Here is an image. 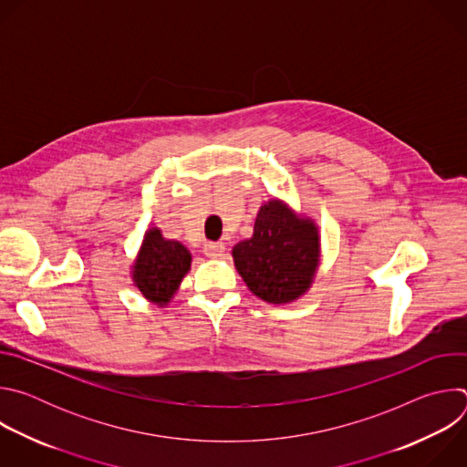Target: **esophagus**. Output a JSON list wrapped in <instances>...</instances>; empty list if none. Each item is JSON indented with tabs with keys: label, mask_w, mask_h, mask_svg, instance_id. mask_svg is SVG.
Returning a JSON list of instances; mask_svg holds the SVG:
<instances>
[{
	"label": "esophagus",
	"mask_w": 467,
	"mask_h": 467,
	"mask_svg": "<svg viewBox=\"0 0 467 467\" xmlns=\"http://www.w3.org/2000/svg\"><path fill=\"white\" fill-rule=\"evenodd\" d=\"M203 251H205V254H207L209 258H218V256L223 254L225 244H222V242H207L205 247H203Z\"/></svg>",
	"instance_id": "34e87169"
}]
</instances>
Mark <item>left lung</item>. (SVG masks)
Masks as SVG:
<instances>
[{
  "instance_id": "1",
  "label": "left lung",
  "mask_w": 467,
  "mask_h": 467,
  "mask_svg": "<svg viewBox=\"0 0 467 467\" xmlns=\"http://www.w3.org/2000/svg\"><path fill=\"white\" fill-rule=\"evenodd\" d=\"M238 274L265 303L299 299L312 285L319 264V234L310 218L270 199L256 214L253 236L233 247Z\"/></svg>"
}]
</instances>
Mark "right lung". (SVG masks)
Here are the masks:
<instances>
[{
	"label": "right lung",
	"mask_w": 467,
	"mask_h": 467,
	"mask_svg": "<svg viewBox=\"0 0 467 467\" xmlns=\"http://www.w3.org/2000/svg\"><path fill=\"white\" fill-rule=\"evenodd\" d=\"M190 262L192 254L181 242L166 240L161 229L153 227L146 233L132 264V281L146 299L166 305L188 274Z\"/></svg>",
	"instance_id": "obj_1"
}]
</instances>
